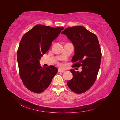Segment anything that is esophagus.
Listing matches in <instances>:
<instances>
[{"label": "esophagus", "instance_id": "34e87169", "mask_svg": "<svg viewBox=\"0 0 120 120\" xmlns=\"http://www.w3.org/2000/svg\"><path fill=\"white\" fill-rule=\"evenodd\" d=\"M64 71H65L64 70H61V69H60V68L58 69V72H64Z\"/></svg>", "mask_w": 120, "mask_h": 120}]
</instances>
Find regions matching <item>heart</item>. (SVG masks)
<instances>
[{
	"instance_id": "b5f03b06",
	"label": "heart",
	"mask_w": 120,
	"mask_h": 120,
	"mask_svg": "<svg viewBox=\"0 0 120 120\" xmlns=\"http://www.w3.org/2000/svg\"><path fill=\"white\" fill-rule=\"evenodd\" d=\"M59 65H60V66H61V64H59Z\"/></svg>"
}]
</instances>
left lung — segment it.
<instances>
[{
    "mask_svg": "<svg viewBox=\"0 0 120 120\" xmlns=\"http://www.w3.org/2000/svg\"><path fill=\"white\" fill-rule=\"evenodd\" d=\"M61 34L66 35L74 46L72 67H82L80 72L70 70L73 78L67 85L75 93H85L95 82L100 67L101 52L98 38L82 26L67 28Z\"/></svg>",
    "mask_w": 120,
    "mask_h": 120,
    "instance_id": "8db88e82",
    "label": "left lung"
}]
</instances>
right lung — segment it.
<instances>
[{"mask_svg": "<svg viewBox=\"0 0 120 120\" xmlns=\"http://www.w3.org/2000/svg\"><path fill=\"white\" fill-rule=\"evenodd\" d=\"M64 28L38 24L21 38L17 52L19 75L24 85L30 91L35 93L44 91L57 74L56 68L49 66L43 68L39 60Z\"/></svg>", "mask_w": 120, "mask_h": 120, "instance_id": "obj_1", "label": "right lung"}]
</instances>
